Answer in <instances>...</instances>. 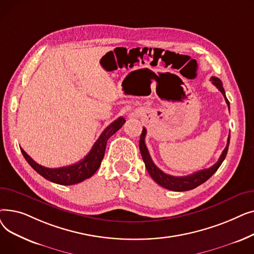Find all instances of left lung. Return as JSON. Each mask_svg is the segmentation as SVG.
I'll return each mask as SVG.
<instances>
[{"mask_svg":"<svg viewBox=\"0 0 254 254\" xmlns=\"http://www.w3.org/2000/svg\"><path fill=\"white\" fill-rule=\"evenodd\" d=\"M211 81L221 91V93L224 97V100H225L226 104H228V107L230 109V102L228 101V99H226V97H225V91L223 89L221 80L217 77H212ZM145 136H146V128L144 127L143 130H142L141 137H140L139 147H140L142 158H143V161L145 163V167H146V169H147L149 175L152 177V179L158 185H161V186H163V188H165L167 190H173V191L190 190H193V189L197 188L198 185H201L204 182H206L218 170V168L220 167V165L224 161L226 153H228V150H229V144H230V138H231V135H229L228 144H226L225 148L223 149V151H222V153H221V155H220V157H219V159H218L216 164H214L209 169H205V170H201L198 172H195L191 175L177 177V176H171L169 174H166V173H164L161 169H158L154 165V163L152 162V159H151V156L148 152V149H147V147H146Z\"/></svg>","mask_w":254,"mask_h":254,"instance_id":"left-lung-1","label":"left lung"}]
</instances>
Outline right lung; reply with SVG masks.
<instances>
[{"mask_svg": "<svg viewBox=\"0 0 254 254\" xmlns=\"http://www.w3.org/2000/svg\"><path fill=\"white\" fill-rule=\"evenodd\" d=\"M125 123L126 119L124 117H118L116 120H114L111 125H109L104 129L99 139L96 141L95 144H93L92 148L90 149L88 154L82 159V161L68 167L56 169L45 168L41 165L37 164L30 155L26 154V152L22 148H20V150L22 152V155L26 159V162H28L30 166L45 179L61 185H73L79 182H82L95 174L99 167L101 166L102 159L104 157L106 150L107 141H108V139L124 126Z\"/></svg>", "mask_w": 254, "mask_h": 254, "instance_id": "add662e5", "label": "right lung"}]
</instances>
